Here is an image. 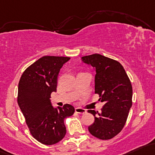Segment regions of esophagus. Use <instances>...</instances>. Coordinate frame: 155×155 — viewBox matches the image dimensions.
I'll return each instance as SVG.
<instances>
[{
	"label": "esophagus",
	"instance_id": "1",
	"mask_svg": "<svg viewBox=\"0 0 155 155\" xmlns=\"http://www.w3.org/2000/svg\"><path fill=\"white\" fill-rule=\"evenodd\" d=\"M75 112L76 113H79V114H84L86 113V110L82 108H79V107H76L75 109Z\"/></svg>",
	"mask_w": 155,
	"mask_h": 155
}]
</instances>
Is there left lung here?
<instances>
[{"instance_id": "1", "label": "left lung", "mask_w": 155, "mask_h": 155, "mask_svg": "<svg viewBox=\"0 0 155 155\" xmlns=\"http://www.w3.org/2000/svg\"><path fill=\"white\" fill-rule=\"evenodd\" d=\"M81 61L96 70L95 93L104 103L101 111L89 110L95 121L88 127L90 133L101 140L117 135L124 127L132 104V87L120 62L98 54L81 57Z\"/></svg>"}]
</instances>
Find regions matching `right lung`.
I'll return each instance as SVG.
<instances>
[{
	"label": "right lung",
	"mask_w": 155,
	"mask_h": 155,
	"mask_svg": "<svg viewBox=\"0 0 155 155\" xmlns=\"http://www.w3.org/2000/svg\"><path fill=\"white\" fill-rule=\"evenodd\" d=\"M70 57L45 56L22 74L18 84V103L31 135L45 145H53L64 137V120L74 113L72 105L54 108L51 94L57 91L59 71Z\"/></svg>",
	"instance_id": "add662e5"
}]
</instances>
